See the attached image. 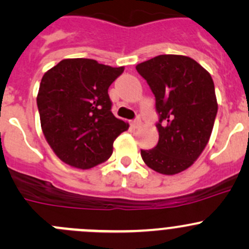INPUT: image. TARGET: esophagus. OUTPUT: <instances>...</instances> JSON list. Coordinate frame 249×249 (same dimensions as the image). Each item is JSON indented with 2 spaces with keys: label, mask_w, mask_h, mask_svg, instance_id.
<instances>
[{
  "label": "esophagus",
  "mask_w": 249,
  "mask_h": 249,
  "mask_svg": "<svg viewBox=\"0 0 249 249\" xmlns=\"http://www.w3.org/2000/svg\"><path fill=\"white\" fill-rule=\"evenodd\" d=\"M131 125H132V126H134V127H136V129H137V127H139V126H141V119H140V118H136V119H135V120H132Z\"/></svg>",
  "instance_id": "1"
}]
</instances>
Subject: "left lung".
I'll return each mask as SVG.
<instances>
[{"label":"left lung","mask_w":249,"mask_h":249,"mask_svg":"<svg viewBox=\"0 0 249 249\" xmlns=\"http://www.w3.org/2000/svg\"><path fill=\"white\" fill-rule=\"evenodd\" d=\"M136 70L152 89L159 114V142L153 149H141V157L162 175L184 171L196 161L212 134L218 110L212 77L184 55H158Z\"/></svg>","instance_id":"8db88e82"}]
</instances>
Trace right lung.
I'll list each match as a JSON object with an SVG mask.
<instances>
[{
  "mask_svg": "<svg viewBox=\"0 0 249 249\" xmlns=\"http://www.w3.org/2000/svg\"><path fill=\"white\" fill-rule=\"evenodd\" d=\"M124 72L91 59H65L47 71L37 95L48 144L70 166L87 170L106 161L129 124L113 115L109 85Z\"/></svg>",
  "mask_w": 249,
  "mask_h": 249,
  "instance_id": "obj_1",
  "label": "right lung"
}]
</instances>
